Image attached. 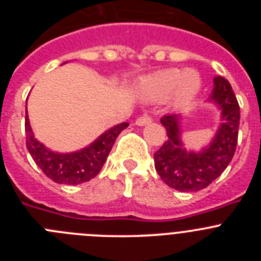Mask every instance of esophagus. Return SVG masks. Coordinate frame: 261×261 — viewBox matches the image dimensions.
Returning a JSON list of instances; mask_svg holds the SVG:
<instances>
[{
    "label": "esophagus",
    "mask_w": 261,
    "mask_h": 261,
    "mask_svg": "<svg viewBox=\"0 0 261 261\" xmlns=\"http://www.w3.org/2000/svg\"><path fill=\"white\" fill-rule=\"evenodd\" d=\"M151 121H153V119H151L150 116L144 115V116H140L137 120H136V124L140 126H142V125H146V124H150Z\"/></svg>",
    "instance_id": "1"
}]
</instances>
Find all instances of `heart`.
<instances>
[{
  "mask_svg": "<svg viewBox=\"0 0 261 261\" xmlns=\"http://www.w3.org/2000/svg\"><path fill=\"white\" fill-rule=\"evenodd\" d=\"M201 87V78L193 69H163L141 78L137 84V93L149 100H163L168 95L175 103H184L192 99Z\"/></svg>",
  "mask_w": 261,
  "mask_h": 261,
  "instance_id": "heart-1",
  "label": "heart"
}]
</instances>
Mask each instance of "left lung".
Wrapping results in <instances>:
<instances>
[{"label":"left lung","mask_w":261,"mask_h":261,"mask_svg":"<svg viewBox=\"0 0 261 261\" xmlns=\"http://www.w3.org/2000/svg\"><path fill=\"white\" fill-rule=\"evenodd\" d=\"M213 81L209 100L221 110V124L209 146L197 153L186 150L180 140V115H166L161 119L168 138L154 154V166L161 179L180 192L206 188L225 171L237 149L241 119L238 100L226 78L217 75Z\"/></svg>","instance_id":"1"}]
</instances>
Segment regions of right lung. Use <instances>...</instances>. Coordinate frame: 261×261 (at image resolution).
<instances>
[{
	"instance_id": "add662e5",
	"label": "right lung",
	"mask_w": 261,
	"mask_h": 261,
	"mask_svg": "<svg viewBox=\"0 0 261 261\" xmlns=\"http://www.w3.org/2000/svg\"><path fill=\"white\" fill-rule=\"evenodd\" d=\"M128 125V123H121L112 126L82 150L65 154L56 153L49 150L35 138L30 126L26 107V146L39 168L55 183L75 186L89 181L99 174L117 136Z\"/></svg>"
}]
</instances>
